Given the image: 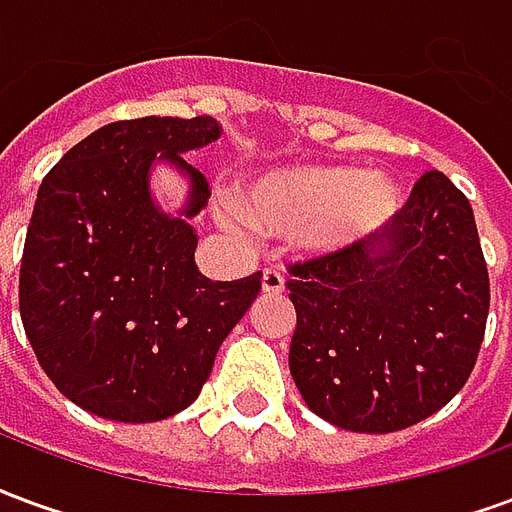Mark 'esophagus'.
<instances>
[{
    "instance_id": "1",
    "label": "esophagus",
    "mask_w": 512,
    "mask_h": 512,
    "mask_svg": "<svg viewBox=\"0 0 512 512\" xmlns=\"http://www.w3.org/2000/svg\"><path fill=\"white\" fill-rule=\"evenodd\" d=\"M260 282H263V293H268V296H279V293H285V277L279 274L277 268H266V271H263V277H260Z\"/></svg>"
}]
</instances>
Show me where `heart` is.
I'll return each instance as SVG.
<instances>
[{
  "instance_id": "heart-1",
  "label": "heart",
  "mask_w": 512,
  "mask_h": 512,
  "mask_svg": "<svg viewBox=\"0 0 512 512\" xmlns=\"http://www.w3.org/2000/svg\"><path fill=\"white\" fill-rule=\"evenodd\" d=\"M400 205L392 180L362 169L326 164L266 175L246 191V202L224 197L222 219L238 233L307 238L315 249L365 241L389 224Z\"/></svg>"
}]
</instances>
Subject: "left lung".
Returning <instances> with one entry per match:
<instances>
[{"instance_id":"1","label":"left lung","mask_w":512,"mask_h":512,"mask_svg":"<svg viewBox=\"0 0 512 512\" xmlns=\"http://www.w3.org/2000/svg\"><path fill=\"white\" fill-rule=\"evenodd\" d=\"M288 274L290 376L326 422L354 433L411 428L472 376L491 282L472 205L439 169L378 233Z\"/></svg>"}]
</instances>
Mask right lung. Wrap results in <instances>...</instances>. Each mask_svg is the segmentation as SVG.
<instances>
[{
	"instance_id": "1",
	"label": "right lung",
	"mask_w": 512,
	"mask_h": 512,
	"mask_svg": "<svg viewBox=\"0 0 512 512\" xmlns=\"http://www.w3.org/2000/svg\"><path fill=\"white\" fill-rule=\"evenodd\" d=\"M219 136L213 117L117 120L73 145L43 178L29 219L18 310L43 373L90 414L158 422L191 406L224 337L260 293V271L211 282L186 222L211 197L180 153ZM158 152L192 178L172 220L146 191Z\"/></svg>"
}]
</instances>
